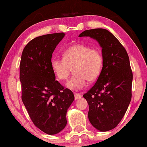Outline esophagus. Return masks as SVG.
<instances>
[{
    "label": "esophagus",
    "instance_id": "obj_1",
    "mask_svg": "<svg viewBox=\"0 0 147 147\" xmlns=\"http://www.w3.org/2000/svg\"><path fill=\"white\" fill-rule=\"evenodd\" d=\"M74 96H75V100H78L82 97V94L75 93L74 94Z\"/></svg>",
    "mask_w": 147,
    "mask_h": 147
}]
</instances>
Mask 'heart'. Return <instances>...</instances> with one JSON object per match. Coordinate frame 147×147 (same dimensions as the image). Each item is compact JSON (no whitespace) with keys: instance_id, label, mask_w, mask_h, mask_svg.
<instances>
[{"instance_id":"b5f03b06","label":"heart","mask_w":147,"mask_h":147,"mask_svg":"<svg viewBox=\"0 0 147 147\" xmlns=\"http://www.w3.org/2000/svg\"><path fill=\"white\" fill-rule=\"evenodd\" d=\"M103 61V55L99 48L76 44L63 51V59H52L51 67L60 81L67 80L73 69L74 74L66 86L69 90L78 91L85 87L87 80L92 82L97 79L101 72Z\"/></svg>"}]
</instances>
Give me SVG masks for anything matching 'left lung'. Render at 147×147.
Returning <instances> with one entry per match:
<instances>
[{
	"label": "left lung",
	"mask_w": 147,
	"mask_h": 147,
	"mask_svg": "<svg viewBox=\"0 0 147 147\" xmlns=\"http://www.w3.org/2000/svg\"><path fill=\"white\" fill-rule=\"evenodd\" d=\"M79 37L93 38L102 48V71L96 84L83 96L89 105L90 123L100 131H108L121 121L131 100L129 57L125 48L108 30H86Z\"/></svg>",
	"instance_id": "obj_1"
}]
</instances>
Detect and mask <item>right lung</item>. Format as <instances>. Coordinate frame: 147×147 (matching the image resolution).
<instances>
[{
	"mask_svg": "<svg viewBox=\"0 0 147 147\" xmlns=\"http://www.w3.org/2000/svg\"><path fill=\"white\" fill-rule=\"evenodd\" d=\"M64 36L52 33L32 39L20 63L22 101L33 124L50 135L65 127L67 110L74 100L73 92L55 80L51 67L52 53Z\"/></svg>",
	"mask_w": 147,
	"mask_h": 147,
	"instance_id": "right-lung-1",
	"label": "right lung"
}]
</instances>
